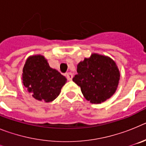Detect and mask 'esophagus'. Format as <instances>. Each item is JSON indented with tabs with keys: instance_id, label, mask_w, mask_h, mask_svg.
I'll return each mask as SVG.
<instances>
[{
	"instance_id": "1",
	"label": "esophagus",
	"mask_w": 146,
	"mask_h": 146,
	"mask_svg": "<svg viewBox=\"0 0 146 146\" xmlns=\"http://www.w3.org/2000/svg\"><path fill=\"white\" fill-rule=\"evenodd\" d=\"M66 77L68 80H72V78H73V74H72L71 72H68V73L66 74Z\"/></svg>"
}]
</instances>
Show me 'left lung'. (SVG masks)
I'll return each instance as SVG.
<instances>
[{"mask_svg":"<svg viewBox=\"0 0 146 146\" xmlns=\"http://www.w3.org/2000/svg\"><path fill=\"white\" fill-rule=\"evenodd\" d=\"M77 74L72 80L80 87L84 97L92 104H100L116 91L120 73L110 58L93 54L77 65Z\"/></svg>","mask_w":146,"mask_h":146,"instance_id":"obj_1","label":"left lung"}]
</instances>
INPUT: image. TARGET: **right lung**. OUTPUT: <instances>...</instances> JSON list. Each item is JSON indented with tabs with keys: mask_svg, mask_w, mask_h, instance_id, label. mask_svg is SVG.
Instances as JSON below:
<instances>
[{
	"mask_svg": "<svg viewBox=\"0 0 146 146\" xmlns=\"http://www.w3.org/2000/svg\"><path fill=\"white\" fill-rule=\"evenodd\" d=\"M23 82L34 99L50 102L58 96L67 80L55 69L50 68L42 55L27 59L23 68Z\"/></svg>",
	"mask_w": 146,
	"mask_h": 146,
	"instance_id": "obj_1",
	"label": "right lung"
}]
</instances>
